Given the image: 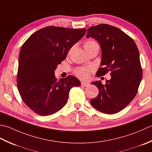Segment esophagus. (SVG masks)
Masks as SVG:
<instances>
[{
    "label": "esophagus",
    "mask_w": 152,
    "mask_h": 152,
    "mask_svg": "<svg viewBox=\"0 0 152 152\" xmlns=\"http://www.w3.org/2000/svg\"><path fill=\"white\" fill-rule=\"evenodd\" d=\"M81 85L85 86V87H86V86H89V83H86V82H84V81H82L81 82Z\"/></svg>",
    "instance_id": "obj_1"
}]
</instances>
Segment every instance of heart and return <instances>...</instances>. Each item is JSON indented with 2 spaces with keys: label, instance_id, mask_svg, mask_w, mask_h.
I'll return each instance as SVG.
<instances>
[{
  "label": "heart",
  "instance_id": "obj_1",
  "mask_svg": "<svg viewBox=\"0 0 152 152\" xmlns=\"http://www.w3.org/2000/svg\"><path fill=\"white\" fill-rule=\"evenodd\" d=\"M84 48L86 52H88L90 50L95 48H99L98 43L94 41V40H88L84 43ZM92 72V69L91 67H77L76 69L74 70V73L75 75L78 77V78L86 80L88 79L91 74Z\"/></svg>",
  "mask_w": 152,
  "mask_h": 152
}]
</instances>
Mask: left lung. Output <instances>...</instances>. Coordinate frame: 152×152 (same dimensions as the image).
I'll list each match as a JSON object with an SVG mask.
<instances>
[{
  "mask_svg": "<svg viewBox=\"0 0 152 152\" xmlns=\"http://www.w3.org/2000/svg\"><path fill=\"white\" fill-rule=\"evenodd\" d=\"M96 39L102 51V67L98 77L110 72L111 78L103 85L92 83L99 90L96 97L91 100L96 110L114 114L127 106L137 95L142 77L139 52L131 37L117 27L102 23L88 29L86 37Z\"/></svg>",
  "mask_w": 152,
  "mask_h": 152,
  "instance_id": "8db88e82",
  "label": "left lung"
}]
</instances>
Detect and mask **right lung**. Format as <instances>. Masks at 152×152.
<instances>
[{"instance_id": "1", "label": "right lung", "mask_w": 152, "mask_h": 152, "mask_svg": "<svg viewBox=\"0 0 152 152\" xmlns=\"http://www.w3.org/2000/svg\"><path fill=\"white\" fill-rule=\"evenodd\" d=\"M86 31V29L48 26L32 34L23 43L17 86L22 100L33 112L42 116L57 112L66 104L71 88L80 85L75 77L58 80L54 72Z\"/></svg>"}]
</instances>
